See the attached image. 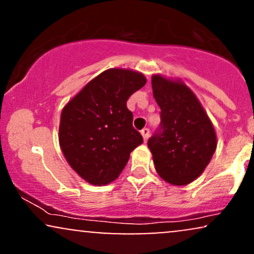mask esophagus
<instances>
[{
    "mask_svg": "<svg viewBox=\"0 0 254 254\" xmlns=\"http://www.w3.org/2000/svg\"><path fill=\"white\" fill-rule=\"evenodd\" d=\"M141 133H142V136H143L144 142H147L148 138H149V133H150L149 129H148V127H144V129L141 130Z\"/></svg>",
    "mask_w": 254,
    "mask_h": 254,
    "instance_id": "esophagus-1",
    "label": "esophagus"
}]
</instances>
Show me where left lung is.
I'll return each instance as SVG.
<instances>
[{
  "label": "left lung",
  "mask_w": 254,
  "mask_h": 254,
  "mask_svg": "<svg viewBox=\"0 0 254 254\" xmlns=\"http://www.w3.org/2000/svg\"><path fill=\"white\" fill-rule=\"evenodd\" d=\"M151 87L161 109L159 132L148 141L155 170L172 185H188L203 173L216 150L214 125L182 80L156 74Z\"/></svg>",
  "instance_id": "obj_1"
}]
</instances>
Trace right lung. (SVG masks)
<instances>
[{
  "label": "right lung",
  "instance_id": "1",
  "mask_svg": "<svg viewBox=\"0 0 254 254\" xmlns=\"http://www.w3.org/2000/svg\"><path fill=\"white\" fill-rule=\"evenodd\" d=\"M147 78L131 69L112 68L90 80L61 113L58 139L70 167L92 185L117 179L143 137L132 127L127 101Z\"/></svg>",
  "mask_w": 254,
  "mask_h": 254
}]
</instances>
